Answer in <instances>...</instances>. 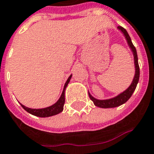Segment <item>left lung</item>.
Returning <instances> with one entry per match:
<instances>
[{
	"label": "left lung",
	"instance_id": "1",
	"mask_svg": "<svg viewBox=\"0 0 154 154\" xmlns=\"http://www.w3.org/2000/svg\"><path fill=\"white\" fill-rule=\"evenodd\" d=\"M117 29L120 32H122V34H124V36L125 38L127 43H128L129 48L131 49V51L133 52V57H134V66H135V75L133 77V79L131 83L130 86L128 87L125 91H124L123 92L119 94L118 96L113 97L111 99H107V100H98L96 99L95 97L91 96L89 92V97L91 100L93 101L94 104L97 107L102 108H116L118 106L122 105L123 103H126L128 100V99L130 98L133 93L134 92L137 85L138 81H139V77H140V68H139V64H138V58L137 54V50H136L135 46H133L132 40H131L130 37L128 35V32L126 31L125 29H124L121 26H118Z\"/></svg>",
	"mask_w": 154,
	"mask_h": 154
}]
</instances>
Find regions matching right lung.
Wrapping results in <instances>:
<instances>
[{
	"label": "right lung",
	"mask_w": 154,
	"mask_h": 154,
	"mask_svg": "<svg viewBox=\"0 0 154 154\" xmlns=\"http://www.w3.org/2000/svg\"><path fill=\"white\" fill-rule=\"evenodd\" d=\"M71 76L72 75L69 76V78L67 79L65 85H64L63 90L62 92L60 98L58 99V100L55 103H54L53 105L49 106L46 108H27L26 106H24L23 104H21V107L27 112L30 113L32 115L36 116H39V117H49V116H52L57 115L58 113H60L63 110V105L65 103V90H66V87L68 85L69 82L71 80Z\"/></svg>",
	"instance_id": "obj_1"
}]
</instances>
